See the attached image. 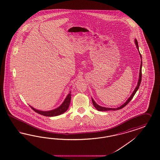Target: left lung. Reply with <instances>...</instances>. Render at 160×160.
<instances>
[{"instance_id":"left-lung-1","label":"left lung","mask_w":160,"mask_h":160,"mask_svg":"<svg viewBox=\"0 0 160 160\" xmlns=\"http://www.w3.org/2000/svg\"><path fill=\"white\" fill-rule=\"evenodd\" d=\"M135 43H136L137 48L138 49V50L139 51L138 44V42H137V39H135ZM139 54H140V55L141 58L142 59L141 55L140 52H139ZM141 68H142V60H141V62L140 68V74H139V78H138V83H137V86H136L135 90H134V92H133L132 93L131 96L128 98V100L126 101V102H124L122 106H121L120 107H119L116 108H107V107H104L100 106L99 105H98V104H97V103H96V102H94V100L92 99V98L93 106H94V107L97 109V110H98V111H102V112H104V111H109V110H112V111H114V110H118L121 109V108H122L123 107H124L126 106V105H127L129 102L131 101V99L133 98L134 96L135 95V94H136V92H137V91L138 90V88L140 87L141 82V78H142V72H141Z\"/></svg>"}]
</instances>
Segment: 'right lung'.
<instances>
[{
	"label": "right lung",
	"mask_w": 160,
	"mask_h": 160,
	"mask_svg": "<svg viewBox=\"0 0 160 160\" xmlns=\"http://www.w3.org/2000/svg\"><path fill=\"white\" fill-rule=\"evenodd\" d=\"M71 92H70V93L68 95V96L65 98L64 101L63 102V103L62 104V105H60V106L58 107L57 108L54 109L50 111H47V112H43V111H40L35 109L32 106L30 107L32 108V110H33L34 112H36L37 113H38L39 114L43 115L44 116L46 117H54L59 116L62 114L64 113V112H66L68 108V107L70 105V102L71 100Z\"/></svg>",
	"instance_id": "right-lung-1"
}]
</instances>
